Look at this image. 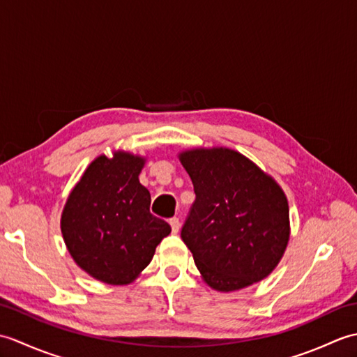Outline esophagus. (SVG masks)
<instances>
[{"label": "esophagus", "mask_w": 357, "mask_h": 357, "mask_svg": "<svg viewBox=\"0 0 357 357\" xmlns=\"http://www.w3.org/2000/svg\"><path fill=\"white\" fill-rule=\"evenodd\" d=\"M169 222H170V227H172V231L173 233H178L179 231V219L178 218H172Z\"/></svg>", "instance_id": "esophagus-1"}]
</instances>
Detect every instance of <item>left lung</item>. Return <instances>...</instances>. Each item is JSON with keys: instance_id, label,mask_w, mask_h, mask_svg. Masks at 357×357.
I'll list each match as a JSON object with an SVG mask.
<instances>
[{"instance_id": "left-lung-1", "label": "left lung", "mask_w": 357, "mask_h": 357, "mask_svg": "<svg viewBox=\"0 0 357 357\" xmlns=\"http://www.w3.org/2000/svg\"><path fill=\"white\" fill-rule=\"evenodd\" d=\"M178 158L196 195L181 238L204 282L221 293L261 282L278 267L290 241L282 187L229 147L185 149Z\"/></svg>"}]
</instances>
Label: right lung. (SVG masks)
<instances>
[{"label": "right lung", "mask_w": 357, "mask_h": 357, "mask_svg": "<svg viewBox=\"0 0 357 357\" xmlns=\"http://www.w3.org/2000/svg\"><path fill=\"white\" fill-rule=\"evenodd\" d=\"M147 156L115 150L87 165L61 213V233L72 259L89 276L128 285L153 259L172 229L150 213V192L139 183Z\"/></svg>", "instance_id": "obj_1"}]
</instances>
